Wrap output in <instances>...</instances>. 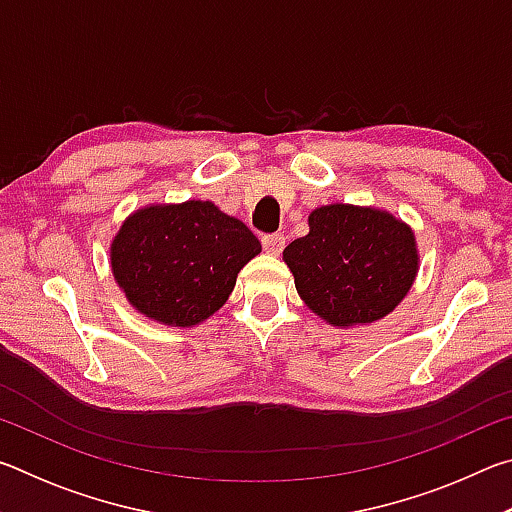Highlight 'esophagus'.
Wrapping results in <instances>:
<instances>
[{
  "label": "esophagus",
  "instance_id": "34e87169",
  "mask_svg": "<svg viewBox=\"0 0 512 512\" xmlns=\"http://www.w3.org/2000/svg\"><path fill=\"white\" fill-rule=\"evenodd\" d=\"M262 246H264L266 253L280 255L282 248H284V235H280V232H277V235H264L262 237Z\"/></svg>",
  "mask_w": 512,
  "mask_h": 512
}]
</instances>
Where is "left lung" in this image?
I'll use <instances>...</instances> for the list:
<instances>
[{"label":"left lung","instance_id":"1","mask_svg":"<svg viewBox=\"0 0 512 512\" xmlns=\"http://www.w3.org/2000/svg\"><path fill=\"white\" fill-rule=\"evenodd\" d=\"M296 289L334 327L366 325L400 305L418 275L413 230L375 207L323 205L309 235L284 248Z\"/></svg>","mask_w":512,"mask_h":512}]
</instances>
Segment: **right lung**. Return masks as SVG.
<instances>
[{
  "label": "right lung",
  "instance_id": "add662e5",
  "mask_svg": "<svg viewBox=\"0 0 512 512\" xmlns=\"http://www.w3.org/2000/svg\"><path fill=\"white\" fill-rule=\"evenodd\" d=\"M262 244L210 201L149 205L133 212L110 246L121 291L140 314L192 327L230 298L237 273Z\"/></svg>",
  "mask_w": 512,
  "mask_h": 512
}]
</instances>
